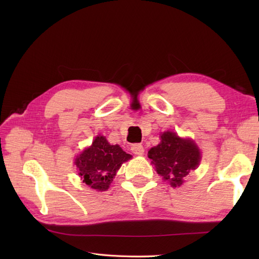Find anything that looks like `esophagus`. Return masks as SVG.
Instances as JSON below:
<instances>
[{
  "mask_svg": "<svg viewBox=\"0 0 259 259\" xmlns=\"http://www.w3.org/2000/svg\"><path fill=\"white\" fill-rule=\"evenodd\" d=\"M131 150H132L133 153L136 154V155H143L144 151H145L143 145H140V144H134V145H133L131 147Z\"/></svg>",
  "mask_w": 259,
  "mask_h": 259,
  "instance_id": "esophagus-1",
  "label": "esophagus"
}]
</instances>
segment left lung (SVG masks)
<instances>
[{"instance_id": "1", "label": "left lung", "mask_w": 259, "mask_h": 259, "mask_svg": "<svg viewBox=\"0 0 259 259\" xmlns=\"http://www.w3.org/2000/svg\"><path fill=\"white\" fill-rule=\"evenodd\" d=\"M148 158L165 182L179 187L190 170L199 166L201 151L190 138H182L167 131L161 134V143L148 151Z\"/></svg>"}]
</instances>
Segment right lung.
<instances>
[{
    "label": "right lung",
    "mask_w": 259,
    "mask_h": 259,
    "mask_svg": "<svg viewBox=\"0 0 259 259\" xmlns=\"http://www.w3.org/2000/svg\"><path fill=\"white\" fill-rule=\"evenodd\" d=\"M132 159L119 145H110L104 136H97L91 147L76 156L74 164L79 175L90 188L106 191L121 165Z\"/></svg>",
    "instance_id": "obj_1"
}]
</instances>
